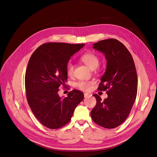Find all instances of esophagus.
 I'll return each mask as SVG.
<instances>
[{
  "instance_id": "1",
  "label": "esophagus",
  "mask_w": 157,
  "mask_h": 157,
  "mask_svg": "<svg viewBox=\"0 0 157 157\" xmlns=\"http://www.w3.org/2000/svg\"><path fill=\"white\" fill-rule=\"evenodd\" d=\"M84 98H88V97H89V96H91V95H90V94H88V93H84Z\"/></svg>"
}]
</instances>
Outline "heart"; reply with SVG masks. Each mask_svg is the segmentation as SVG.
Returning a JSON list of instances; mask_svg holds the SVG:
<instances>
[{"mask_svg":"<svg viewBox=\"0 0 157 157\" xmlns=\"http://www.w3.org/2000/svg\"><path fill=\"white\" fill-rule=\"evenodd\" d=\"M83 62L89 68L94 70L96 69L99 64V59L98 57L93 53H86L80 58ZM75 71L74 65L71 62H68L66 65V72L69 76H73ZM92 82L90 81H80L77 83V86L84 91H88L92 88Z\"/></svg>","mask_w":157,"mask_h":157,"instance_id":"obj_1","label":"heart"}]
</instances>
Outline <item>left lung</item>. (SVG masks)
<instances>
[{
	"label": "left lung",
	"instance_id": "8db88e82",
	"mask_svg": "<svg viewBox=\"0 0 157 157\" xmlns=\"http://www.w3.org/2000/svg\"><path fill=\"white\" fill-rule=\"evenodd\" d=\"M93 48L104 54L107 60L98 90L106 91L108 97L102 100L94 94L97 102L90 114L95 123L111 129L121 125L129 115L137 96V72L130 52L118 40L99 41Z\"/></svg>",
	"mask_w": 157,
	"mask_h": 157
}]
</instances>
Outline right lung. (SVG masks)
<instances>
[{"mask_svg": "<svg viewBox=\"0 0 157 157\" xmlns=\"http://www.w3.org/2000/svg\"><path fill=\"white\" fill-rule=\"evenodd\" d=\"M84 45L48 42L36 49L29 59L25 77L27 102L37 119L50 129L67 124L83 100L84 94L78 90L64 98L58 91L67 80L66 65Z\"/></svg>", "mask_w": 157, "mask_h": 157, "instance_id": "add662e5", "label": "right lung"}]
</instances>
